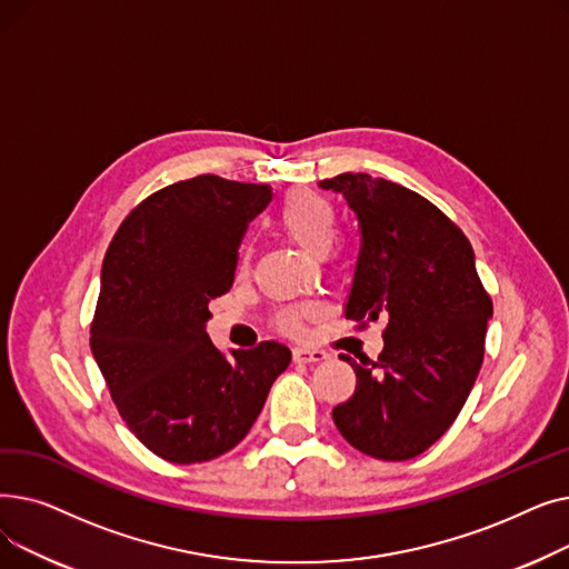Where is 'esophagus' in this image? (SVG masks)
Listing matches in <instances>:
<instances>
[{
  "label": "esophagus",
  "mask_w": 569,
  "mask_h": 569,
  "mask_svg": "<svg viewBox=\"0 0 569 569\" xmlns=\"http://www.w3.org/2000/svg\"><path fill=\"white\" fill-rule=\"evenodd\" d=\"M327 357V352L325 350H318V348H295L292 350V360L295 362H322Z\"/></svg>",
  "instance_id": "esophagus-1"
}]
</instances>
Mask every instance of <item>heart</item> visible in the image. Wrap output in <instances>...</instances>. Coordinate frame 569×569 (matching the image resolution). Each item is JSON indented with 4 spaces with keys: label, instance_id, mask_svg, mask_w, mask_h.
Here are the masks:
<instances>
[{
    "label": "heart",
    "instance_id": "obj_1",
    "mask_svg": "<svg viewBox=\"0 0 569 569\" xmlns=\"http://www.w3.org/2000/svg\"><path fill=\"white\" fill-rule=\"evenodd\" d=\"M279 226L295 239L297 244L313 253L327 251L339 228L337 204L320 191L313 189H295L290 191L277 212ZM251 267V247H242L237 256L239 272H249ZM320 302H297L286 305L277 311V327L286 335H302L305 322L320 316Z\"/></svg>",
    "mask_w": 569,
    "mask_h": 569
}]
</instances>
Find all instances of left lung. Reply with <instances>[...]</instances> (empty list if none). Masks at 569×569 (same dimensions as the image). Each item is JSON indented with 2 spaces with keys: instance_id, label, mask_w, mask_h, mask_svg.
Returning a JSON list of instances; mask_svg holds the SVG:
<instances>
[{
  "instance_id": "left-lung-1",
  "label": "left lung",
  "mask_w": 569,
  "mask_h": 569,
  "mask_svg": "<svg viewBox=\"0 0 569 569\" xmlns=\"http://www.w3.org/2000/svg\"><path fill=\"white\" fill-rule=\"evenodd\" d=\"M343 193L362 232L346 318H385L378 362L341 355L357 387L332 410L341 436L373 459L406 461L452 427L485 360L491 295L463 230L390 179L343 172L322 179Z\"/></svg>"
}]
</instances>
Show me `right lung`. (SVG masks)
Returning <instances> with one entry per match:
<instances>
[{"mask_svg":"<svg viewBox=\"0 0 569 569\" xmlns=\"http://www.w3.org/2000/svg\"><path fill=\"white\" fill-rule=\"evenodd\" d=\"M267 184L198 174L138 202L103 258L89 346L136 438L172 463L217 459L242 440L290 365L279 341L226 357L204 332L209 302L232 288Z\"/></svg>","mask_w":569,"mask_h":569,"instance_id":"1","label":"right lung"}]
</instances>
